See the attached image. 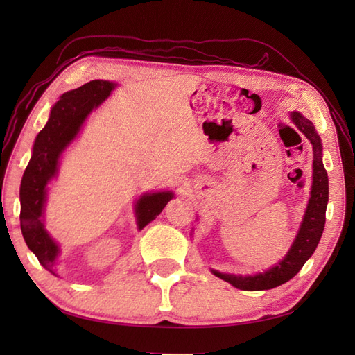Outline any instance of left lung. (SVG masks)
I'll return each mask as SVG.
<instances>
[{
	"label": "left lung",
	"instance_id": "obj_1",
	"mask_svg": "<svg viewBox=\"0 0 355 355\" xmlns=\"http://www.w3.org/2000/svg\"><path fill=\"white\" fill-rule=\"evenodd\" d=\"M290 120L313 145L314 159L313 184H311L309 192L311 197L308 200L296 237L280 262L268 268L263 272H257L253 275L228 274L210 270L213 275L219 277L220 280L230 283L235 288L257 292V290H270L284 284L290 278H293L309 257L313 256L324 231L326 209L329 202V178L323 164V145H321V139L315 132L314 124L308 118L297 111H293L290 112Z\"/></svg>",
	"mask_w": 355,
	"mask_h": 355
}]
</instances>
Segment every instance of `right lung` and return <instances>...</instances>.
Listing matches in <instances>:
<instances>
[{
  "label": "right lung",
  "instance_id": "add662e5",
  "mask_svg": "<svg viewBox=\"0 0 355 355\" xmlns=\"http://www.w3.org/2000/svg\"><path fill=\"white\" fill-rule=\"evenodd\" d=\"M115 87L114 81L93 80L63 93L53 105L49 121L32 146V155L20 184V228L29 250L53 275H56L60 245L44 225L49 184L58 176L62 154L78 137L89 115L110 98ZM173 197V191L145 192L139 197L135 202L137 230L141 231L153 222Z\"/></svg>",
  "mask_w": 355,
  "mask_h": 355
}]
</instances>
